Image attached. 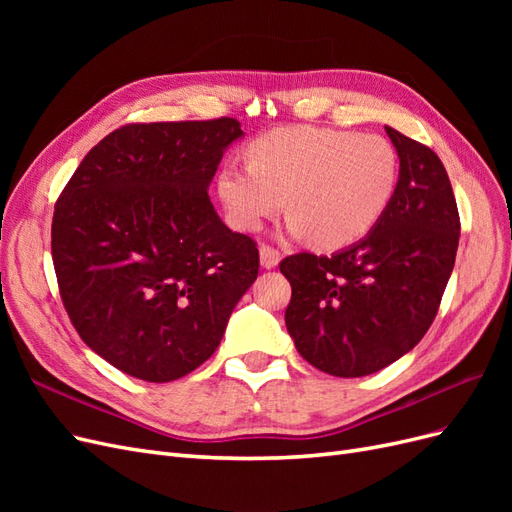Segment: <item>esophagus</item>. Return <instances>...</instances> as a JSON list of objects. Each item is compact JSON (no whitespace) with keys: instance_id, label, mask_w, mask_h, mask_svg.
Here are the masks:
<instances>
[{"instance_id":"1","label":"esophagus","mask_w":512,"mask_h":512,"mask_svg":"<svg viewBox=\"0 0 512 512\" xmlns=\"http://www.w3.org/2000/svg\"><path fill=\"white\" fill-rule=\"evenodd\" d=\"M260 265L262 269H275L280 265V252L273 250L269 245H262L260 247Z\"/></svg>"}]
</instances>
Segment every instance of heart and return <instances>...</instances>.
<instances>
[{
  "label": "heart",
  "mask_w": 512,
  "mask_h": 512,
  "mask_svg": "<svg viewBox=\"0 0 512 512\" xmlns=\"http://www.w3.org/2000/svg\"><path fill=\"white\" fill-rule=\"evenodd\" d=\"M250 164H228L218 194L228 222L258 230L286 205V235H312L322 250L363 239L378 224L397 188L395 147L380 134L288 126L247 149Z\"/></svg>",
  "instance_id": "heart-1"
}]
</instances>
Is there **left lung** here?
Returning <instances> with one entry per match:
<instances>
[{"mask_svg": "<svg viewBox=\"0 0 512 512\" xmlns=\"http://www.w3.org/2000/svg\"><path fill=\"white\" fill-rule=\"evenodd\" d=\"M399 158L389 207L367 235L331 256L294 254L286 329L307 363L361 378L421 342L438 314L459 245L451 181L429 147L384 126Z\"/></svg>", "mask_w": 512, "mask_h": 512, "instance_id": "1", "label": "left lung"}]
</instances>
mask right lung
<instances>
[{"mask_svg":"<svg viewBox=\"0 0 512 512\" xmlns=\"http://www.w3.org/2000/svg\"><path fill=\"white\" fill-rule=\"evenodd\" d=\"M237 119L132 123L91 149L51 230L61 301L83 342L123 374L170 382L203 365L258 277L256 243L209 185Z\"/></svg>","mask_w":512,"mask_h":512,"instance_id":"obj_1","label":"right lung"}]
</instances>
